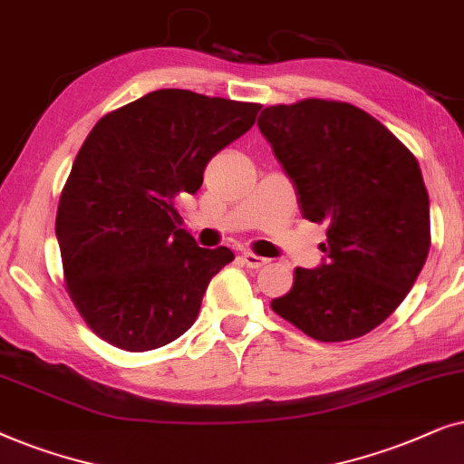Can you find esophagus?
<instances>
[{"mask_svg": "<svg viewBox=\"0 0 464 464\" xmlns=\"http://www.w3.org/2000/svg\"><path fill=\"white\" fill-rule=\"evenodd\" d=\"M242 261H244L246 267H250V269H261L263 265L269 263V258L258 256V255H255V252H242Z\"/></svg>", "mask_w": 464, "mask_h": 464, "instance_id": "34e87169", "label": "esophagus"}]
</instances>
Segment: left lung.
Listing matches in <instances>:
<instances>
[{
	"instance_id": "8db88e82",
	"label": "left lung",
	"mask_w": 464,
	"mask_h": 464,
	"mask_svg": "<svg viewBox=\"0 0 464 464\" xmlns=\"http://www.w3.org/2000/svg\"><path fill=\"white\" fill-rule=\"evenodd\" d=\"M258 129L293 180L304 218L326 227V258L295 269L271 310L318 342H348L384 323L430 248V212L413 154L365 110L304 99L269 106Z\"/></svg>"
}]
</instances>
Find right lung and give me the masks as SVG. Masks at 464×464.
<instances>
[{
    "instance_id": "right-lung-1",
    "label": "right lung",
    "mask_w": 464,
    "mask_h": 464,
    "mask_svg": "<svg viewBox=\"0 0 464 464\" xmlns=\"http://www.w3.org/2000/svg\"><path fill=\"white\" fill-rule=\"evenodd\" d=\"M258 103L160 89L103 116L76 154L57 209L65 288L92 333L146 352L174 342L233 252L199 248L176 199L216 152L255 125Z\"/></svg>"
}]
</instances>
